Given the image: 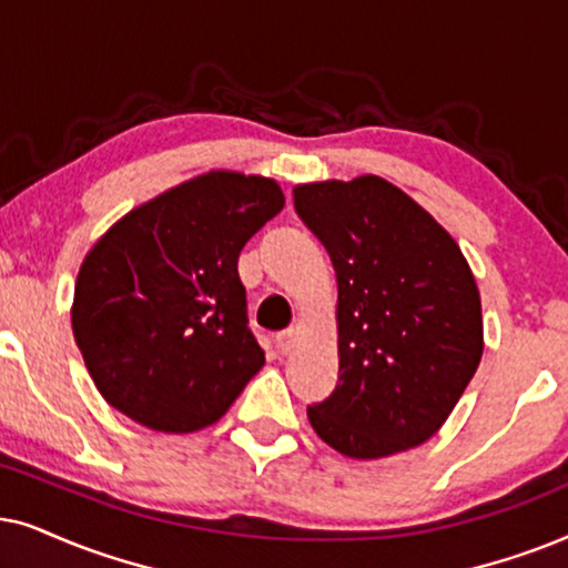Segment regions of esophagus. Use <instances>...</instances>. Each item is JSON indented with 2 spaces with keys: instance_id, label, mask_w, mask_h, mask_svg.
Wrapping results in <instances>:
<instances>
[{
  "instance_id": "esophagus-1",
  "label": "esophagus",
  "mask_w": 568,
  "mask_h": 568,
  "mask_svg": "<svg viewBox=\"0 0 568 568\" xmlns=\"http://www.w3.org/2000/svg\"><path fill=\"white\" fill-rule=\"evenodd\" d=\"M275 345H277V351L280 353H291L293 351V345H296V329H283V332H277L275 335Z\"/></svg>"
}]
</instances>
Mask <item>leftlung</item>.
I'll use <instances>...</instances> for the list:
<instances>
[{"label": "left lung", "instance_id": "left-lung-1", "mask_svg": "<svg viewBox=\"0 0 568 568\" xmlns=\"http://www.w3.org/2000/svg\"><path fill=\"white\" fill-rule=\"evenodd\" d=\"M337 277L332 395L306 407L339 455L379 459L442 428L483 355L480 293L455 239L379 176L293 189Z\"/></svg>", "mask_w": 568, "mask_h": 568}]
</instances>
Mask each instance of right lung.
<instances>
[{
  "label": "right lung",
  "mask_w": 568,
  "mask_h": 568,
  "mask_svg": "<svg viewBox=\"0 0 568 568\" xmlns=\"http://www.w3.org/2000/svg\"><path fill=\"white\" fill-rule=\"evenodd\" d=\"M283 205L272 179L213 171L132 210L90 248L72 332L105 403L165 434L223 418L264 363L239 254Z\"/></svg>",
  "instance_id": "obj_1"
}]
</instances>
